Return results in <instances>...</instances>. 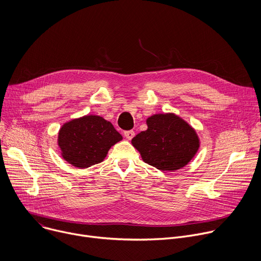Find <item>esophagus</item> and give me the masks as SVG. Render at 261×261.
Listing matches in <instances>:
<instances>
[{"label":"esophagus","mask_w":261,"mask_h":261,"mask_svg":"<svg viewBox=\"0 0 261 261\" xmlns=\"http://www.w3.org/2000/svg\"><path fill=\"white\" fill-rule=\"evenodd\" d=\"M124 135H125V137H126V138H128V139H132V138L134 137L135 133H134V131H133V130H128V131H124Z\"/></svg>","instance_id":"obj_1"}]
</instances>
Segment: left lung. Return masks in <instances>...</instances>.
Segmentation results:
<instances>
[{
    "label": "left lung",
    "instance_id": "8db88e82",
    "mask_svg": "<svg viewBox=\"0 0 261 261\" xmlns=\"http://www.w3.org/2000/svg\"><path fill=\"white\" fill-rule=\"evenodd\" d=\"M147 130L132 139L142 160L160 170H176L184 167L196 154L198 137L187 123L178 117L155 115L146 120Z\"/></svg>",
    "mask_w": 261,
    "mask_h": 261
}]
</instances>
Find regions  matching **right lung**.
Listing matches in <instances>:
<instances>
[{"label": "right lung", "instance_id": "add662e5", "mask_svg": "<svg viewBox=\"0 0 261 261\" xmlns=\"http://www.w3.org/2000/svg\"><path fill=\"white\" fill-rule=\"evenodd\" d=\"M113 124L98 116H86L66 123L59 132L63 158L77 168L100 163L109 148L122 140Z\"/></svg>", "mask_w": 261, "mask_h": 261}]
</instances>
